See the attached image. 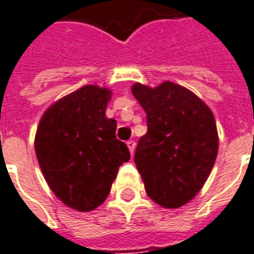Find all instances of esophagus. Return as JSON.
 <instances>
[{
	"instance_id": "esophagus-1",
	"label": "esophagus",
	"mask_w": 254,
	"mask_h": 254,
	"mask_svg": "<svg viewBox=\"0 0 254 254\" xmlns=\"http://www.w3.org/2000/svg\"><path fill=\"white\" fill-rule=\"evenodd\" d=\"M127 148H129V152L133 155V152H134V148H136V143H134L133 140H129V141L127 143Z\"/></svg>"
}]
</instances>
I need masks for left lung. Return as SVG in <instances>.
I'll list each match as a JSON object with an SVG mask.
<instances>
[{
  "instance_id": "1",
  "label": "left lung",
  "mask_w": 254,
  "mask_h": 254,
  "mask_svg": "<svg viewBox=\"0 0 254 254\" xmlns=\"http://www.w3.org/2000/svg\"><path fill=\"white\" fill-rule=\"evenodd\" d=\"M132 94L147 114L148 130L138 140L134 163L148 197L163 208L194 198L211 174L219 148L211 109L180 84L136 83Z\"/></svg>"
}]
</instances>
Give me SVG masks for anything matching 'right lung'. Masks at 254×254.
<instances>
[{"instance_id":"obj_1","label":"right lung","mask_w":254,"mask_h":254,"mask_svg":"<svg viewBox=\"0 0 254 254\" xmlns=\"http://www.w3.org/2000/svg\"><path fill=\"white\" fill-rule=\"evenodd\" d=\"M111 89L84 85L54 102L42 116L35 154L43 177L61 201L88 212L105 201L122 163L130 159L106 117Z\"/></svg>"}]
</instances>
